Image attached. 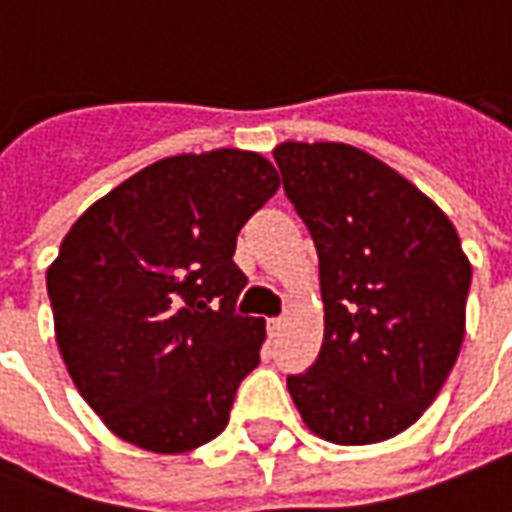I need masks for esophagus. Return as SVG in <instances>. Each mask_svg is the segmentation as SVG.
I'll use <instances>...</instances> for the list:
<instances>
[{
  "label": "esophagus",
  "instance_id": "1",
  "mask_svg": "<svg viewBox=\"0 0 512 512\" xmlns=\"http://www.w3.org/2000/svg\"><path fill=\"white\" fill-rule=\"evenodd\" d=\"M285 329V315H279V318H268V332L279 334Z\"/></svg>",
  "mask_w": 512,
  "mask_h": 512
}]
</instances>
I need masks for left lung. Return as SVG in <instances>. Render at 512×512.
Instances as JSON below:
<instances>
[{
	"mask_svg": "<svg viewBox=\"0 0 512 512\" xmlns=\"http://www.w3.org/2000/svg\"><path fill=\"white\" fill-rule=\"evenodd\" d=\"M321 268L326 332L288 389L312 433L376 444L414 425L458 359L472 266L452 222L384 161L340 142L274 150Z\"/></svg>",
	"mask_w": 512,
	"mask_h": 512,
	"instance_id": "1",
	"label": "left lung"
}]
</instances>
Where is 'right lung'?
<instances>
[{
    "label": "right lung",
    "mask_w": 512,
    "mask_h": 512,
    "mask_svg": "<svg viewBox=\"0 0 512 512\" xmlns=\"http://www.w3.org/2000/svg\"><path fill=\"white\" fill-rule=\"evenodd\" d=\"M279 189L257 153L161 158L90 205L46 274L57 345L98 417L150 452L216 439L266 321L235 312V241Z\"/></svg>",
    "instance_id": "obj_1"
}]
</instances>
